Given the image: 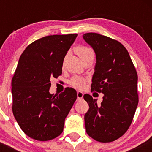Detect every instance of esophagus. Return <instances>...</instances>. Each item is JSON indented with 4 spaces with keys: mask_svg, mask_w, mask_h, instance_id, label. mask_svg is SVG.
I'll use <instances>...</instances> for the list:
<instances>
[{
    "mask_svg": "<svg viewBox=\"0 0 152 152\" xmlns=\"http://www.w3.org/2000/svg\"><path fill=\"white\" fill-rule=\"evenodd\" d=\"M83 92L81 91H77V99H83Z\"/></svg>",
    "mask_w": 152,
    "mask_h": 152,
    "instance_id": "1",
    "label": "esophagus"
}]
</instances>
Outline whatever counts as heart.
<instances>
[{
    "label": "heart",
    "mask_w": 152,
    "mask_h": 152,
    "mask_svg": "<svg viewBox=\"0 0 152 152\" xmlns=\"http://www.w3.org/2000/svg\"><path fill=\"white\" fill-rule=\"evenodd\" d=\"M75 51L82 61L89 58V57H94L93 50L89 47L83 46H77L75 48ZM85 82L86 81H85L84 78L79 77V76H74L71 79L70 84L76 88H82L84 86Z\"/></svg>",
    "instance_id": "b5f03b06"
}]
</instances>
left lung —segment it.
Masks as SVG:
<instances>
[{"label": "left lung", "mask_w": 152, "mask_h": 152, "mask_svg": "<svg viewBox=\"0 0 152 152\" xmlns=\"http://www.w3.org/2000/svg\"><path fill=\"white\" fill-rule=\"evenodd\" d=\"M83 38L96 59L91 89L104 94L101 104L89 94L83 95L89 106L84 116L86 133L96 141L111 142L121 137L133 120L139 102L137 73L121 43L96 33Z\"/></svg>", "instance_id": "left-lung-1"}]
</instances>
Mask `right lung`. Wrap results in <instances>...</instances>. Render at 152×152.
<instances>
[{
	"mask_svg": "<svg viewBox=\"0 0 152 152\" xmlns=\"http://www.w3.org/2000/svg\"><path fill=\"white\" fill-rule=\"evenodd\" d=\"M77 36L41 38L28 46L19 58L11 83L12 109L19 126L32 139L51 140L63 132L77 94L66 88L50 94V78L61 75L64 59Z\"/></svg>",
	"mask_w": 152,
	"mask_h": 152,
	"instance_id": "add662e5",
	"label": "right lung"
}]
</instances>
